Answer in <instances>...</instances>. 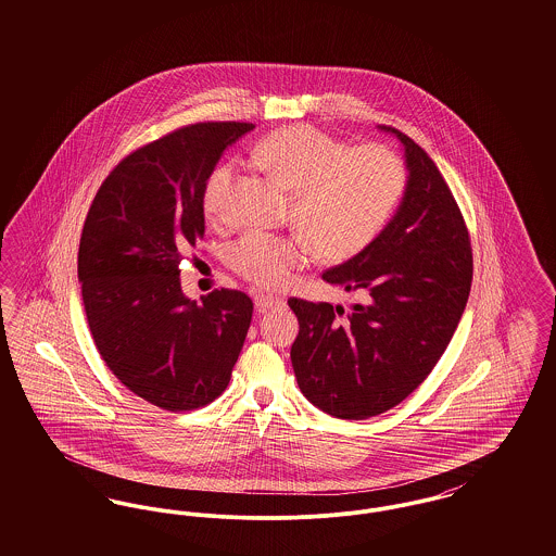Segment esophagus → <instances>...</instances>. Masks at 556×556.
<instances>
[{
  "label": "esophagus",
  "mask_w": 556,
  "mask_h": 556,
  "mask_svg": "<svg viewBox=\"0 0 556 556\" xmlns=\"http://www.w3.org/2000/svg\"><path fill=\"white\" fill-rule=\"evenodd\" d=\"M254 304H256V311H258V313H266V311H273V308L281 306V298L258 293V295L254 298Z\"/></svg>",
  "instance_id": "esophagus-1"
}]
</instances>
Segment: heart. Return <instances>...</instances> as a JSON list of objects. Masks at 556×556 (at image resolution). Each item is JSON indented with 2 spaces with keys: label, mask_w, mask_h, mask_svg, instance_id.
<instances>
[{
  "label": "heart",
  "mask_w": 556,
  "mask_h": 556,
  "mask_svg": "<svg viewBox=\"0 0 556 556\" xmlns=\"http://www.w3.org/2000/svg\"><path fill=\"white\" fill-rule=\"evenodd\" d=\"M254 160L291 191L288 220L298 229L290 236L248 231L227 250L229 266L263 290L283 288L313 252L325 263H345L365 252L386 229L406 187L404 162L388 146L350 148L306 125L266 135ZM233 179L231 162L212 168L202 189L206 218L225 216Z\"/></svg>",
  "instance_id": "b5f03b06"
}]
</instances>
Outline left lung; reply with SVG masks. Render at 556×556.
I'll return each mask as SVG.
<instances>
[{"label":"left lung","mask_w":556,"mask_h":556,"mask_svg":"<svg viewBox=\"0 0 556 556\" xmlns=\"http://www.w3.org/2000/svg\"><path fill=\"white\" fill-rule=\"evenodd\" d=\"M408 168L394 218L365 252L323 273L367 302L342 306L290 298L300 331L291 365L302 394L323 413L361 421L394 408L438 365L463 317L473 279L471 239L438 170L394 127Z\"/></svg>","instance_id":"8db88e82"}]
</instances>
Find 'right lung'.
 I'll list each match as a JSON object with an SVG mask.
<instances>
[{"label": "right lung", "instance_id": "right-lung-1", "mask_svg": "<svg viewBox=\"0 0 556 556\" xmlns=\"http://www.w3.org/2000/svg\"><path fill=\"white\" fill-rule=\"evenodd\" d=\"M252 123H198L121 160L98 189L79 243L85 315L108 369L135 396L181 413L229 386L254 304L238 290L191 302L179 265L204 238L202 189Z\"/></svg>", "mask_w": 556, "mask_h": 556}]
</instances>
